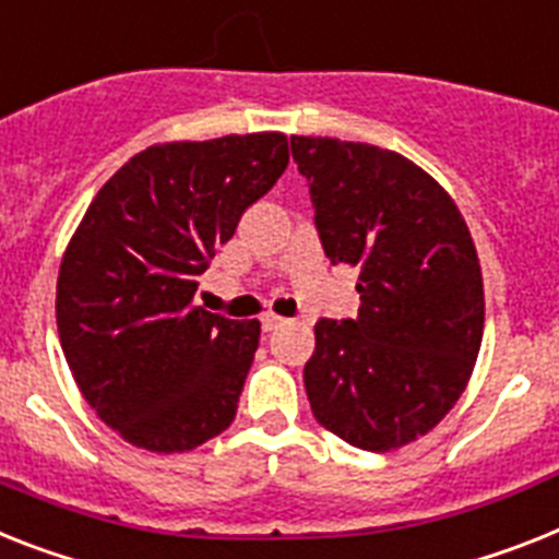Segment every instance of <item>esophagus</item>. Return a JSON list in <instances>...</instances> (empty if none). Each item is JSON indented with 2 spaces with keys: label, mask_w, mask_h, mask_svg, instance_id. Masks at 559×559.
<instances>
[{
  "label": "esophagus",
  "mask_w": 559,
  "mask_h": 559,
  "mask_svg": "<svg viewBox=\"0 0 559 559\" xmlns=\"http://www.w3.org/2000/svg\"><path fill=\"white\" fill-rule=\"evenodd\" d=\"M284 323H287V318H281V316H272V312H266V316L261 318V326H264V332L278 330V326H284Z\"/></svg>",
  "instance_id": "obj_1"
}]
</instances>
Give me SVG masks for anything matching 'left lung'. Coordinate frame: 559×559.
<instances>
[{
    "instance_id": "left-lung-1",
    "label": "left lung",
    "mask_w": 559,
    "mask_h": 559,
    "mask_svg": "<svg viewBox=\"0 0 559 559\" xmlns=\"http://www.w3.org/2000/svg\"><path fill=\"white\" fill-rule=\"evenodd\" d=\"M316 229L332 264L358 266V318L316 323L304 367L318 424L389 452L447 417L483 341L475 241L449 192L374 144L293 135Z\"/></svg>"
}]
</instances>
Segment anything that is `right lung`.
I'll list each match as a JSON object with an SVG mask.
<instances>
[{
  "instance_id": "add662e5",
  "label": "right lung",
  "mask_w": 559,
  "mask_h": 559,
  "mask_svg": "<svg viewBox=\"0 0 559 559\" xmlns=\"http://www.w3.org/2000/svg\"><path fill=\"white\" fill-rule=\"evenodd\" d=\"M287 164L284 133L153 144L70 238L59 341L84 401L133 447L190 452L236 420L261 323L195 307V278Z\"/></svg>"
}]
</instances>
